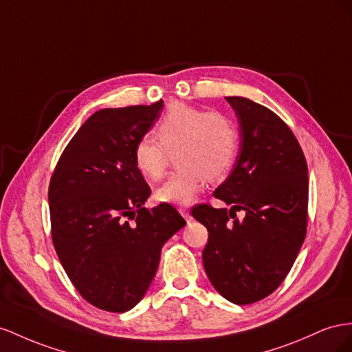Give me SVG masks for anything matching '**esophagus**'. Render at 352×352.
Segmentation results:
<instances>
[{
  "label": "esophagus",
  "mask_w": 352,
  "mask_h": 352,
  "mask_svg": "<svg viewBox=\"0 0 352 352\" xmlns=\"http://www.w3.org/2000/svg\"><path fill=\"white\" fill-rule=\"evenodd\" d=\"M179 214H182L184 218H186V221L188 223L190 219H192V215H190V210L187 209V208H184V206H182L179 208Z\"/></svg>",
  "instance_id": "34e87169"
}]
</instances>
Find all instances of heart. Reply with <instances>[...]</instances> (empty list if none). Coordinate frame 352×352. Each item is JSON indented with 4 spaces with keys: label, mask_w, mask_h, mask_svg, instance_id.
Wrapping results in <instances>:
<instances>
[{
    "label": "heart",
    "mask_w": 352,
    "mask_h": 352,
    "mask_svg": "<svg viewBox=\"0 0 352 352\" xmlns=\"http://www.w3.org/2000/svg\"><path fill=\"white\" fill-rule=\"evenodd\" d=\"M155 140L143 137L134 146L135 169L147 182L166 173L169 155L179 168L156 190L159 202L187 205L202 192L205 182H218L232 169L240 134L234 120L219 112H204L184 103H174L160 119Z\"/></svg>",
    "instance_id": "b5f03b06"
}]
</instances>
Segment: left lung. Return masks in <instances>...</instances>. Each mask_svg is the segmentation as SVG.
Returning <instances> with one entry per match:
<instances>
[{"label": "left lung", "mask_w": 352, "mask_h": 352, "mask_svg": "<svg viewBox=\"0 0 352 352\" xmlns=\"http://www.w3.org/2000/svg\"><path fill=\"white\" fill-rule=\"evenodd\" d=\"M239 120L232 174L214 196L232 209L202 204L192 215L208 228L204 267L230 302L254 304L282 285L307 234L308 166L296 137L270 109L226 97ZM237 210L245 218H235Z\"/></svg>", "instance_id": "obj_1"}]
</instances>
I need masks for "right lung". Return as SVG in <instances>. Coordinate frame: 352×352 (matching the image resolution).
Instances as JSON below:
<instances>
[{
	"label": "right lung",
	"mask_w": 352,
	"mask_h": 352,
	"mask_svg": "<svg viewBox=\"0 0 352 352\" xmlns=\"http://www.w3.org/2000/svg\"><path fill=\"white\" fill-rule=\"evenodd\" d=\"M164 102L102 109L60 156L48 187L52 237L75 289L89 304L125 313L152 283L160 250L186 226L169 204L144 208L148 184L133 152Z\"/></svg>",
	"instance_id": "add662e5"
}]
</instances>
